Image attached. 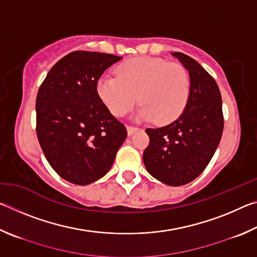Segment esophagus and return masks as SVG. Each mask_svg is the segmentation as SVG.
I'll return each mask as SVG.
<instances>
[{
  "label": "esophagus",
  "mask_w": 257,
  "mask_h": 257,
  "mask_svg": "<svg viewBox=\"0 0 257 257\" xmlns=\"http://www.w3.org/2000/svg\"><path fill=\"white\" fill-rule=\"evenodd\" d=\"M127 130H128V135H133L134 133L138 132L139 128H138V127H134V125H128Z\"/></svg>",
  "instance_id": "obj_1"
}]
</instances>
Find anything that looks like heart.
Returning <instances> with one entry per match:
<instances>
[{
    "instance_id": "heart-1",
    "label": "heart",
    "mask_w": 257,
    "mask_h": 257,
    "mask_svg": "<svg viewBox=\"0 0 257 257\" xmlns=\"http://www.w3.org/2000/svg\"><path fill=\"white\" fill-rule=\"evenodd\" d=\"M97 94L112 114L124 116L139 102V118L167 124L185 111L190 96V77L180 63L152 56L124 61L116 75L104 73Z\"/></svg>"
}]
</instances>
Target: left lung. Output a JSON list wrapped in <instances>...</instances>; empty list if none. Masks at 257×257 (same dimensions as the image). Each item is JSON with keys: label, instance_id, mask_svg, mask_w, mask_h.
Instances as JSON below:
<instances>
[{"label": "left lung", "instance_id": "1", "mask_svg": "<svg viewBox=\"0 0 257 257\" xmlns=\"http://www.w3.org/2000/svg\"><path fill=\"white\" fill-rule=\"evenodd\" d=\"M190 77V96L185 111L164 127L147 128L150 144L143 161L152 176L169 186H182L205 170L223 132L219 86L197 61L173 52Z\"/></svg>", "mask_w": 257, "mask_h": 257}]
</instances>
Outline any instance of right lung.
Returning a JSON list of instances; mask_svg holds the SVG:
<instances>
[{
    "instance_id": "right-lung-1",
    "label": "right lung",
    "mask_w": 257,
    "mask_h": 257,
    "mask_svg": "<svg viewBox=\"0 0 257 257\" xmlns=\"http://www.w3.org/2000/svg\"><path fill=\"white\" fill-rule=\"evenodd\" d=\"M121 56L75 51L47 73L36 97V133L46 160L71 184L88 185L110 170L127 137L97 94V81Z\"/></svg>"
}]
</instances>
